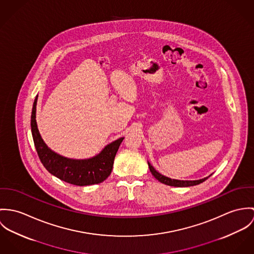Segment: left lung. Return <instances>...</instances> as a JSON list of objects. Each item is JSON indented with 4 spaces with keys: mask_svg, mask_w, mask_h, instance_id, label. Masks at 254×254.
<instances>
[{
    "mask_svg": "<svg viewBox=\"0 0 254 254\" xmlns=\"http://www.w3.org/2000/svg\"><path fill=\"white\" fill-rule=\"evenodd\" d=\"M148 166H149V169L151 173L153 174V176L159 180L161 183H164L166 185H169V186H174V187H189V186H194V185H197L203 181H205L209 176L207 177H204V178H201V179H198V180H178V179H171L169 177H167L163 174H161L160 172H158L156 169L153 168V166L148 162Z\"/></svg>",
    "mask_w": 254,
    "mask_h": 254,
    "instance_id": "obj_1",
    "label": "left lung"
}]
</instances>
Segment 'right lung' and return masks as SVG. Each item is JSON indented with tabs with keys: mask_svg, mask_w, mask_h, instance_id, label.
<instances>
[{
	"mask_svg": "<svg viewBox=\"0 0 254 254\" xmlns=\"http://www.w3.org/2000/svg\"><path fill=\"white\" fill-rule=\"evenodd\" d=\"M37 100L38 95L32 108L31 131L38 156L46 169L62 181L77 186L103 182L111 174L115 156L124 137L109 143L99 154L89 159L77 160L63 157L49 148L39 132L36 122Z\"/></svg>",
	"mask_w": 254,
	"mask_h": 254,
	"instance_id": "right-lung-1",
	"label": "right lung"
}]
</instances>
